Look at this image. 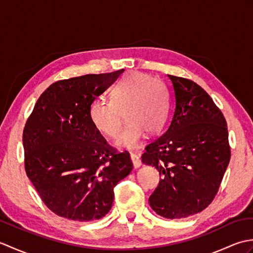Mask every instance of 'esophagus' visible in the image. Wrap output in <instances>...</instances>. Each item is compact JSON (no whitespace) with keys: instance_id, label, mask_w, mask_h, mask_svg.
I'll return each mask as SVG.
<instances>
[{"instance_id":"1","label":"esophagus","mask_w":253,"mask_h":253,"mask_svg":"<svg viewBox=\"0 0 253 253\" xmlns=\"http://www.w3.org/2000/svg\"><path fill=\"white\" fill-rule=\"evenodd\" d=\"M130 159H131V162H132V165H133V169H137L141 166V160L140 158H139L138 154H135V153H131L130 154Z\"/></svg>"}]
</instances>
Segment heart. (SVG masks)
<instances>
[{
  "mask_svg": "<svg viewBox=\"0 0 253 253\" xmlns=\"http://www.w3.org/2000/svg\"><path fill=\"white\" fill-rule=\"evenodd\" d=\"M169 96L163 84L147 74L131 72L122 78L111 93V102L95 99L89 107V118L96 130L116 138L122 130L123 115L127 122L116 147L137 149L146 131L162 129L169 115Z\"/></svg>",
  "mask_w": 253,
  "mask_h": 253,
  "instance_id": "heart-1",
  "label": "heart"
}]
</instances>
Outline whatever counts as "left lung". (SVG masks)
<instances>
[{
	"label": "left lung",
	"instance_id": "obj_1",
	"mask_svg": "<svg viewBox=\"0 0 253 253\" xmlns=\"http://www.w3.org/2000/svg\"><path fill=\"white\" fill-rule=\"evenodd\" d=\"M168 76L174 90L173 118L141 159L162 177L149 198L150 207L175 219L201 212L212 202L228 166L230 148L226 121L211 96L189 79Z\"/></svg>",
	"mask_w": 253,
	"mask_h": 253
}]
</instances>
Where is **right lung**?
<instances>
[{
    "mask_svg": "<svg viewBox=\"0 0 253 253\" xmlns=\"http://www.w3.org/2000/svg\"><path fill=\"white\" fill-rule=\"evenodd\" d=\"M124 69L54 83L38 99L23 133L26 173L58 216L78 222L109 213L114 187L130 174L129 153H116L89 118L91 102Z\"/></svg>",
    "mask_w": 253,
    "mask_h": 253,
    "instance_id": "1",
    "label": "right lung"
}]
</instances>
